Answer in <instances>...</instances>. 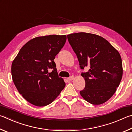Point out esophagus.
Instances as JSON below:
<instances>
[{
  "mask_svg": "<svg viewBox=\"0 0 132 132\" xmlns=\"http://www.w3.org/2000/svg\"><path fill=\"white\" fill-rule=\"evenodd\" d=\"M73 79V76H71V77L68 78V80H70V81H71V80H72Z\"/></svg>",
  "mask_w": 132,
  "mask_h": 132,
  "instance_id": "34e87169",
  "label": "esophagus"
}]
</instances>
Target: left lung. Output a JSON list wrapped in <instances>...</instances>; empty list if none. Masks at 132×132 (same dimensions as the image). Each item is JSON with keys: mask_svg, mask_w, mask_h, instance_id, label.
<instances>
[{"mask_svg": "<svg viewBox=\"0 0 132 132\" xmlns=\"http://www.w3.org/2000/svg\"><path fill=\"white\" fill-rule=\"evenodd\" d=\"M69 43L77 54L80 68H89L81 75L85 87L80 94L93 105L104 103L114 95L123 74L119 52L100 36L85 32L67 35Z\"/></svg>", "mask_w": 132, "mask_h": 132, "instance_id": "8db88e82", "label": "left lung"}]
</instances>
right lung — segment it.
Masks as SVG:
<instances>
[{"label":"right lung","mask_w":132,"mask_h":132,"mask_svg":"<svg viewBox=\"0 0 132 132\" xmlns=\"http://www.w3.org/2000/svg\"><path fill=\"white\" fill-rule=\"evenodd\" d=\"M66 40V35L36 37L22 46L13 61L14 84L32 104L38 107L50 104L65 86L58 75L54 59Z\"/></svg>","instance_id":"right-lung-1"}]
</instances>
